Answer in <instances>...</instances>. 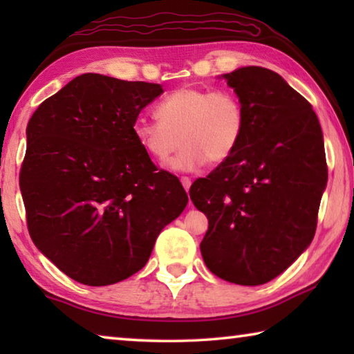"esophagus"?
I'll list each match as a JSON object with an SVG mask.
<instances>
[{
    "label": "esophagus",
    "mask_w": 354,
    "mask_h": 354,
    "mask_svg": "<svg viewBox=\"0 0 354 354\" xmlns=\"http://www.w3.org/2000/svg\"><path fill=\"white\" fill-rule=\"evenodd\" d=\"M181 183H183V185H184V189H185V190H189V189H190V184H192V181H190V178H189V176H181Z\"/></svg>",
    "instance_id": "obj_1"
}]
</instances>
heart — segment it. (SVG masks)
<instances>
[{
    "mask_svg": "<svg viewBox=\"0 0 354 354\" xmlns=\"http://www.w3.org/2000/svg\"><path fill=\"white\" fill-rule=\"evenodd\" d=\"M154 120L134 123L136 140L148 156L167 160L171 169L190 171L207 162L220 165L236 153L245 133V109L241 98L227 88L184 86L156 106Z\"/></svg>",
    "mask_w": 354,
    "mask_h": 354,
    "instance_id": "obj_1",
    "label": "heart"
}]
</instances>
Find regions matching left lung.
Masks as SVG:
<instances>
[{
    "instance_id": "1",
    "label": "left lung",
    "mask_w": 354,
    "mask_h": 354,
    "mask_svg": "<svg viewBox=\"0 0 354 354\" xmlns=\"http://www.w3.org/2000/svg\"><path fill=\"white\" fill-rule=\"evenodd\" d=\"M225 80L245 109L242 142L189 194L209 220L206 267L227 283L259 286L313 242L328 181L323 134L309 101L274 71L243 67Z\"/></svg>"
}]
</instances>
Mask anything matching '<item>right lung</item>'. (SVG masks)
Listing matches in <instances>:
<instances>
[{
	"mask_svg": "<svg viewBox=\"0 0 354 354\" xmlns=\"http://www.w3.org/2000/svg\"><path fill=\"white\" fill-rule=\"evenodd\" d=\"M160 93L159 84L86 73L29 120L20 170L29 236L77 283L133 277L187 205L179 179L159 170L133 133Z\"/></svg>",
	"mask_w": 354,
	"mask_h": 354,
	"instance_id": "add662e5",
	"label": "right lung"
}]
</instances>
